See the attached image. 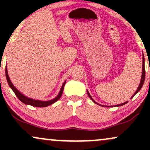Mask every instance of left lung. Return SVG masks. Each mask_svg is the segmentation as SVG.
<instances>
[{
  "instance_id": "1",
  "label": "left lung",
  "mask_w": 150,
  "mask_h": 150,
  "mask_svg": "<svg viewBox=\"0 0 150 150\" xmlns=\"http://www.w3.org/2000/svg\"><path fill=\"white\" fill-rule=\"evenodd\" d=\"M144 78H145V69H144V56H143V57H142V77H141V80H140V85H139L138 87H137V90H136V92H135V94H134L132 96V97H131V98H130V99H132V98L134 96H135V94H137V93L140 90L141 88H142V85H143L144 82ZM87 94H88L89 97L91 99H92V101H93V102H94V103H95V104H99V106H103V105H101V104H98V103L96 102V101H94V99H92V97H91L90 94H89V92H88V90H87ZM127 102H128V101H125V102H124V103H122V104H120L115 105V106H110V107H112V106H123V105H124V104H127ZM106 106V107H109V106Z\"/></svg>"
}]
</instances>
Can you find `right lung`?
I'll use <instances>...</instances> for the list:
<instances>
[{
    "instance_id": "add662e5",
    "label": "right lung",
    "mask_w": 150,
    "mask_h": 150,
    "mask_svg": "<svg viewBox=\"0 0 150 150\" xmlns=\"http://www.w3.org/2000/svg\"><path fill=\"white\" fill-rule=\"evenodd\" d=\"M6 76L7 81H8V85H9L10 88L13 89V91L14 92L15 95L18 97L19 100L21 101L22 102L24 103L25 104L31 105V106H35V107H46V106L53 104V103H55L56 101H57L58 99L61 98L62 94H63V89H64V86L65 85V82H66V81H65V82H63V85H62V87L61 88V90H60L58 94L54 98V99H51V100H49V101H41V100H37V99H32V98H29V97H26V96L24 95V94H22L21 92H19V91L18 90V89H17L16 87L13 85V84L12 83L11 80H10L9 75H8V73L7 65L6 66Z\"/></svg>"
}]
</instances>
